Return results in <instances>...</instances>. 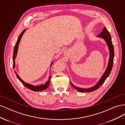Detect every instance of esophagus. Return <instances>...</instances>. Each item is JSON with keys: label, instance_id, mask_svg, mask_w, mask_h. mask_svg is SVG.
I'll return each mask as SVG.
<instances>
[{"label": "esophagus", "instance_id": "obj_1", "mask_svg": "<svg viewBox=\"0 0 125 125\" xmlns=\"http://www.w3.org/2000/svg\"><path fill=\"white\" fill-rule=\"evenodd\" d=\"M66 54H67V52H66Z\"/></svg>", "mask_w": 125, "mask_h": 125}]
</instances>
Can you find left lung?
Instances as JSON below:
<instances>
[{"mask_svg": "<svg viewBox=\"0 0 125 125\" xmlns=\"http://www.w3.org/2000/svg\"><path fill=\"white\" fill-rule=\"evenodd\" d=\"M98 37H101V38L104 39L105 41H106V43L107 46L109 48V62L108 66L107 67V69L106 70L105 72L103 75H102L101 79L97 83V84L95 85L94 86L92 87L90 89H81L77 88V87H75L73 84H72V83L70 82L71 85H73V88H74L75 89L77 90L78 91L81 92H93L94 91L96 90V89H99L100 86L103 84V83L105 82L106 79L108 77V75L110 74L111 70L113 68V61H114V47H113V45L112 42V39H111V36L110 35V33L108 31V30L105 27L104 28V29L102 30V32L97 35Z\"/></svg>", "mask_w": 125, "mask_h": 125, "instance_id": "8db88e82", "label": "left lung"}]
</instances>
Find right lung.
<instances>
[{
    "label": "right lung",
    "instance_id": "add662e5",
    "mask_svg": "<svg viewBox=\"0 0 125 125\" xmlns=\"http://www.w3.org/2000/svg\"><path fill=\"white\" fill-rule=\"evenodd\" d=\"M25 31V30H23V31H22V32L20 34V35H19V36L18 39V40H17V42H16V45H15L14 47L13 54V68H14V66H15L14 59H16V57L17 53V52H18V46H19V43H20V42L21 37H22V35H23V34H24ZM52 63L51 66H52ZM17 74V76L19 80L22 83H23V84L25 87H26V88H28V89H29L30 90H31L32 91H40L44 90L45 89H46L47 88H48L49 85H50V84L51 75H50V77H49V80H48V81H47L46 83H45L44 85H40V86H34L33 85L28 84V83H25V82H24L19 77V75L17 74Z\"/></svg>",
    "mask_w": 125,
    "mask_h": 125
}]
</instances>
